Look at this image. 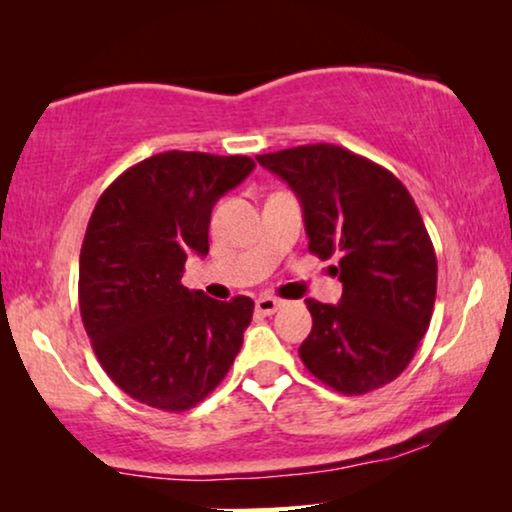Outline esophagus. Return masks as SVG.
<instances>
[{"label": "esophagus", "instance_id": "esophagus-1", "mask_svg": "<svg viewBox=\"0 0 512 512\" xmlns=\"http://www.w3.org/2000/svg\"><path fill=\"white\" fill-rule=\"evenodd\" d=\"M279 307H284V300L282 298L261 296V298L256 300V312L263 314V317H270V314H275Z\"/></svg>", "mask_w": 512, "mask_h": 512}]
</instances>
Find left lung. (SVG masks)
<instances>
[{"instance_id": "1", "label": "left lung", "mask_w": 512, "mask_h": 512, "mask_svg": "<svg viewBox=\"0 0 512 512\" xmlns=\"http://www.w3.org/2000/svg\"><path fill=\"white\" fill-rule=\"evenodd\" d=\"M303 207L310 251L338 256V305L307 298L312 331L298 354L340 394L380 389L408 368L429 328L438 263L422 214L401 181L335 144L256 156Z\"/></svg>"}]
</instances>
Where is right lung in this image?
Returning <instances> with one entry per match:
<instances>
[{
	"label": "right lung",
	"mask_w": 512,
	"mask_h": 512,
	"mask_svg": "<svg viewBox=\"0 0 512 512\" xmlns=\"http://www.w3.org/2000/svg\"><path fill=\"white\" fill-rule=\"evenodd\" d=\"M254 167L247 156L165 151L97 200L79 258L81 319L104 373L139 403L193 408L240 352L254 300L221 303L181 275L188 256H207L216 200Z\"/></svg>",
	"instance_id": "add662e5"
}]
</instances>
